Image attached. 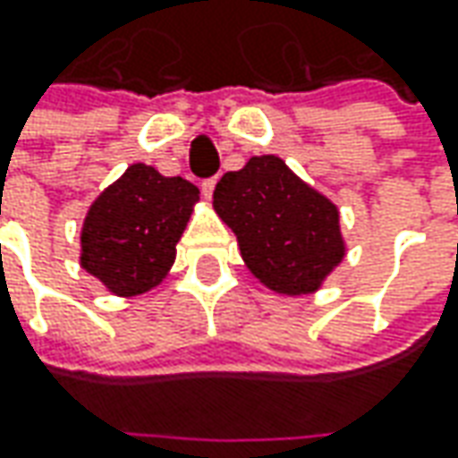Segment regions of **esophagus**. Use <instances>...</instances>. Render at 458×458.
Listing matches in <instances>:
<instances>
[{
	"instance_id": "obj_1",
	"label": "esophagus",
	"mask_w": 458,
	"mask_h": 458,
	"mask_svg": "<svg viewBox=\"0 0 458 458\" xmlns=\"http://www.w3.org/2000/svg\"><path fill=\"white\" fill-rule=\"evenodd\" d=\"M214 188H216V178H206L201 183V193L206 199H211L214 196Z\"/></svg>"
}]
</instances>
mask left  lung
<instances>
[{
  "label": "left lung",
  "instance_id": "8db88e82",
  "mask_svg": "<svg viewBox=\"0 0 458 458\" xmlns=\"http://www.w3.org/2000/svg\"><path fill=\"white\" fill-rule=\"evenodd\" d=\"M214 208L237 234L247 267L275 293L318 291L344 259L339 208L275 155L224 173Z\"/></svg>",
  "mask_w": 458,
  "mask_h": 458
}]
</instances>
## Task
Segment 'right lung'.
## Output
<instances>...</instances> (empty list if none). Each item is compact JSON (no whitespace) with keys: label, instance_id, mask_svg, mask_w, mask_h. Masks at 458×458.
<instances>
[{"label":"right lung","instance_id":"1","mask_svg":"<svg viewBox=\"0 0 458 458\" xmlns=\"http://www.w3.org/2000/svg\"><path fill=\"white\" fill-rule=\"evenodd\" d=\"M199 188L134 163L91 203L81 229V265L116 295L155 288L175 259Z\"/></svg>","mask_w":458,"mask_h":458}]
</instances>
